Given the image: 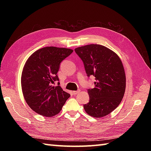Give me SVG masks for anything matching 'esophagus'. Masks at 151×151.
I'll list each match as a JSON object with an SVG mask.
<instances>
[{"instance_id":"esophagus-1","label":"esophagus","mask_w":151,"mask_h":151,"mask_svg":"<svg viewBox=\"0 0 151 151\" xmlns=\"http://www.w3.org/2000/svg\"><path fill=\"white\" fill-rule=\"evenodd\" d=\"M80 91H81V90H80V89H78L77 91H73V93L74 95H76V94H78V93H80Z\"/></svg>"}]
</instances>
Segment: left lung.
I'll list each match as a JSON object with an SVG mask.
<instances>
[{
  "label": "left lung",
  "mask_w": 151,
  "mask_h": 151,
  "mask_svg": "<svg viewBox=\"0 0 151 151\" xmlns=\"http://www.w3.org/2000/svg\"><path fill=\"white\" fill-rule=\"evenodd\" d=\"M84 65L88 76H94L95 87L88 89L86 113L93 117L110 114L122 101L126 88V76L119 57L104 46L91 44L75 49Z\"/></svg>",
  "instance_id": "1"
}]
</instances>
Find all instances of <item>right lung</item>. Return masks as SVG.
Wrapping results in <instances>:
<instances>
[{"label": "right lung", "instance_id": "right-lung-1", "mask_svg": "<svg viewBox=\"0 0 151 151\" xmlns=\"http://www.w3.org/2000/svg\"><path fill=\"white\" fill-rule=\"evenodd\" d=\"M72 49L47 47L34 52L25 63L21 75L22 94L32 110L43 116L58 114L70 97L58 83L60 64Z\"/></svg>", "mask_w": 151, "mask_h": 151}]
</instances>
